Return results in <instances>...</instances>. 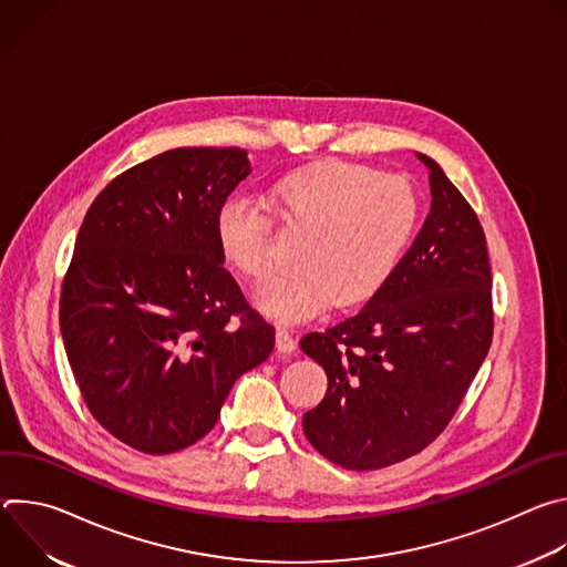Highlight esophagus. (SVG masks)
Listing matches in <instances>:
<instances>
[{
  "label": "esophagus",
  "instance_id": "obj_1",
  "mask_svg": "<svg viewBox=\"0 0 567 567\" xmlns=\"http://www.w3.org/2000/svg\"><path fill=\"white\" fill-rule=\"evenodd\" d=\"M276 348H278V352H282V354H291V352L296 350V339L291 337L289 330H285V328H278V330H276Z\"/></svg>",
  "mask_w": 567,
  "mask_h": 567
}]
</instances>
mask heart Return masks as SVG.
I'll return each mask as SVG.
<instances>
[{"instance_id": "heart-1", "label": "heart", "mask_w": 567, "mask_h": 567, "mask_svg": "<svg viewBox=\"0 0 567 567\" xmlns=\"http://www.w3.org/2000/svg\"><path fill=\"white\" fill-rule=\"evenodd\" d=\"M271 206L287 226L305 233L296 256L300 269L258 293L260 309L280 322L377 296L420 219V197L406 177L346 161H320L285 175L271 188ZM215 237L237 274L254 282L271 274V221L251 197L233 195L219 204Z\"/></svg>"}]
</instances>
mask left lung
<instances>
[{"label":"left lung","mask_w":567,"mask_h":567,"mask_svg":"<svg viewBox=\"0 0 567 567\" xmlns=\"http://www.w3.org/2000/svg\"><path fill=\"white\" fill-rule=\"evenodd\" d=\"M431 213L388 285L300 350L328 392L305 413L311 446L372 471L424 451L451 422L494 337L492 267L477 215L426 154Z\"/></svg>","instance_id":"left-lung-1"}]
</instances>
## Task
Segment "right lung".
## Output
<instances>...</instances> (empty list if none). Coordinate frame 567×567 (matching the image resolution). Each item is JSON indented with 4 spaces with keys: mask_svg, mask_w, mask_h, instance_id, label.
Wrapping results in <instances>:
<instances>
[{
    "mask_svg": "<svg viewBox=\"0 0 567 567\" xmlns=\"http://www.w3.org/2000/svg\"><path fill=\"white\" fill-rule=\"evenodd\" d=\"M239 147H177L125 171L90 206L60 293V332L96 422L166 455L202 440L276 330L249 307L215 237L247 179Z\"/></svg>",
    "mask_w": 567,
    "mask_h": 567,
    "instance_id": "obj_1",
    "label": "right lung"
}]
</instances>
